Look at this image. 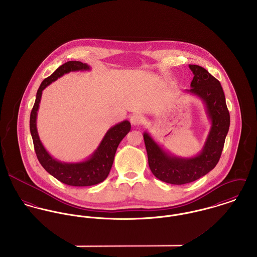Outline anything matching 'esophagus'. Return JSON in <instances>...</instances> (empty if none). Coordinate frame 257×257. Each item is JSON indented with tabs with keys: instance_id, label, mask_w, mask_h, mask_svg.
<instances>
[{
	"instance_id": "1",
	"label": "esophagus",
	"mask_w": 257,
	"mask_h": 257,
	"mask_svg": "<svg viewBox=\"0 0 257 257\" xmlns=\"http://www.w3.org/2000/svg\"><path fill=\"white\" fill-rule=\"evenodd\" d=\"M143 116L141 115V114H139V113H134L132 116H131V118H130V120H131V123L133 124V125H140L142 122H143Z\"/></svg>"
}]
</instances>
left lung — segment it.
I'll return each instance as SVG.
<instances>
[{
	"instance_id": "obj_1",
	"label": "left lung",
	"mask_w": 257,
	"mask_h": 257,
	"mask_svg": "<svg viewBox=\"0 0 257 257\" xmlns=\"http://www.w3.org/2000/svg\"><path fill=\"white\" fill-rule=\"evenodd\" d=\"M194 74L187 93L199 97L211 120V128L202 151L190 158L167 152L145 132L148 165L152 174L165 183L182 185L196 181L215 168L220 160L229 128V112L220 81L199 65H189Z\"/></svg>"
}]
</instances>
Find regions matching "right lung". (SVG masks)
Returning a JSON list of instances; mask_svg holds the SVG:
<instances>
[{
    "mask_svg": "<svg viewBox=\"0 0 257 257\" xmlns=\"http://www.w3.org/2000/svg\"><path fill=\"white\" fill-rule=\"evenodd\" d=\"M85 70H90L88 64L80 61H68L59 66L49 77L45 78L37 90L36 102L30 118V130L38 161L42 167L57 180L75 187L96 185L103 182L108 177L116 148L121 140L131 131V122L128 120H123L111 126L93 154L88 159L81 162H61L53 158L46 151L39 140L37 128V110L42 91L64 74Z\"/></svg>",
    "mask_w": 257,
    "mask_h": 257,
    "instance_id": "add662e5",
    "label": "right lung"
}]
</instances>
